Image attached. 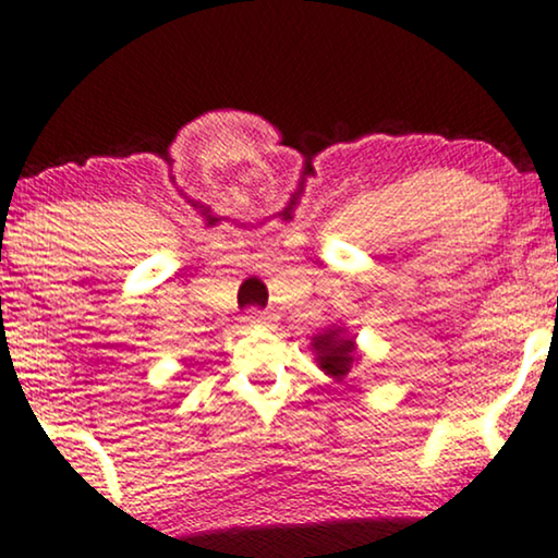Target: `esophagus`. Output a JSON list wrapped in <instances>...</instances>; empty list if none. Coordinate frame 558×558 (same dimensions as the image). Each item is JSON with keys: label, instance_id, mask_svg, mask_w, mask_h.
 I'll use <instances>...</instances> for the list:
<instances>
[{"label": "esophagus", "instance_id": "obj_1", "mask_svg": "<svg viewBox=\"0 0 558 558\" xmlns=\"http://www.w3.org/2000/svg\"><path fill=\"white\" fill-rule=\"evenodd\" d=\"M267 315L262 310H246V315H243V323L248 325H265Z\"/></svg>", "mask_w": 558, "mask_h": 558}]
</instances>
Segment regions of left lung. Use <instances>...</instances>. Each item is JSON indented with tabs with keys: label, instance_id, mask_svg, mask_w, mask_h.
Masks as SVG:
<instances>
[{
	"label": "left lung",
	"instance_id": "1",
	"mask_svg": "<svg viewBox=\"0 0 558 558\" xmlns=\"http://www.w3.org/2000/svg\"><path fill=\"white\" fill-rule=\"evenodd\" d=\"M315 351H317V362L325 373L332 377H341L349 373L351 364H354L356 354H354V338H343L341 330H328L319 332L315 338Z\"/></svg>",
	"mask_w": 558,
	"mask_h": 558
}]
</instances>
